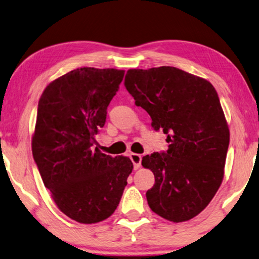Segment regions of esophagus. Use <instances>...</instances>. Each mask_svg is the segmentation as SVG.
Returning <instances> with one entry per match:
<instances>
[{"instance_id":"34e87169","label":"esophagus","mask_w":259,"mask_h":259,"mask_svg":"<svg viewBox=\"0 0 259 259\" xmlns=\"http://www.w3.org/2000/svg\"><path fill=\"white\" fill-rule=\"evenodd\" d=\"M131 160H132L134 169H139L141 166V155L140 154H136V153H131L130 154Z\"/></svg>"}]
</instances>
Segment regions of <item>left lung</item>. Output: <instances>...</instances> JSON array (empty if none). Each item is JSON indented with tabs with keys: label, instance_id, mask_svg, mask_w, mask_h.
Instances as JSON below:
<instances>
[{
	"label": "left lung",
	"instance_id": "left-lung-1",
	"mask_svg": "<svg viewBox=\"0 0 259 259\" xmlns=\"http://www.w3.org/2000/svg\"><path fill=\"white\" fill-rule=\"evenodd\" d=\"M123 84L169 142L167 152L142 157L141 164L155 178L146 193L149 208L175 223L193 219L219 190L229 147V127L215 88L173 66L131 69Z\"/></svg>",
	"mask_w": 259,
	"mask_h": 259
}]
</instances>
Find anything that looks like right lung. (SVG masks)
<instances>
[{
    "label": "right lung",
    "mask_w": 259,
    "mask_h": 259,
    "mask_svg": "<svg viewBox=\"0 0 259 259\" xmlns=\"http://www.w3.org/2000/svg\"><path fill=\"white\" fill-rule=\"evenodd\" d=\"M123 74V70L80 67L51 81L39 98L33 160L59 210L79 223L110 217L132 173L130 157L95 148Z\"/></svg>",
    "instance_id": "obj_1"
}]
</instances>
